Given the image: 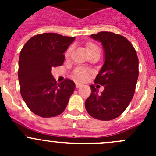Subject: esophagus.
I'll list each match as a JSON object with an SVG mask.
<instances>
[{
	"label": "esophagus",
	"mask_w": 156,
	"mask_h": 156,
	"mask_svg": "<svg viewBox=\"0 0 156 156\" xmlns=\"http://www.w3.org/2000/svg\"><path fill=\"white\" fill-rule=\"evenodd\" d=\"M80 87H82V84H81V83H76V87L80 88Z\"/></svg>",
	"instance_id": "esophagus-1"
}]
</instances>
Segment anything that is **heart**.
I'll list each match as a JSON object with an SVG mask.
<instances>
[{
	"mask_svg": "<svg viewBox=\"0 0 156 156\" xmlns=\"http://www.w3.org/2000/svg\"><path fill=\"white\" fill-rule=\"evenodd\" d=\"M86 48H87V51L88 54L94 51L95 50H99V48H98L97 45H95L94 44H92V43H88V44H87ZM71 50H72V48H69L68 50L66 51V57L69 56L70 53H71ZM90 76V72L83 68L76 69L73 71V76L74 79L77 81H80V82H83V81H85L86 80H87Z\"/></svg>",
	"mask_w": 156,
	"mask_h": 156,
	"instance_id": "1",
	"label": "heart"
}]
</instances>
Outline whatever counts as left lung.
Returning a JSON list of instances; mask_svg holds the SVG:
<instances>
[{"instance_id": "left-lung-1", "label": "left lung", "mask_w": 156, "mask_h": 156, "mask_svg": "<svg viewBox=\"0 0 156 156\" xmlns=\"http://www.w3.org/2000/svg\"><path fill=\"white\" fill-rule=\"evenodd\" d=\"M90 37L101 43L105 62L94 80L104 86L98 94L90 85L91 94L85 101L89 115L103 121L117 118L131 101L138 79V58L134 48L126 37L112 32H100Z\"/></svg>"}]
</instances>
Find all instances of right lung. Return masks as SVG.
Wrapping results in <instances>:
<instances>
[{
	"instance_id": "1",
	"label": "right lung",
	"mask_w": 156,
	"mask_h": 156,
	"mask_svg": "<svg viewBox=\"0 0 156 156\" xmlns=\"http://www.w3.org/2000/svg\"><path fill=\"white\" fill-rule=\"evenodd\" d=\"M74 40L75 37L45 33L31 37L21 50L18 71L20 93L36 115L57 116L66 109L75 83L69 79L58 83L51 69L63 64V54Z\"/></svg>"
}]
</instances>
